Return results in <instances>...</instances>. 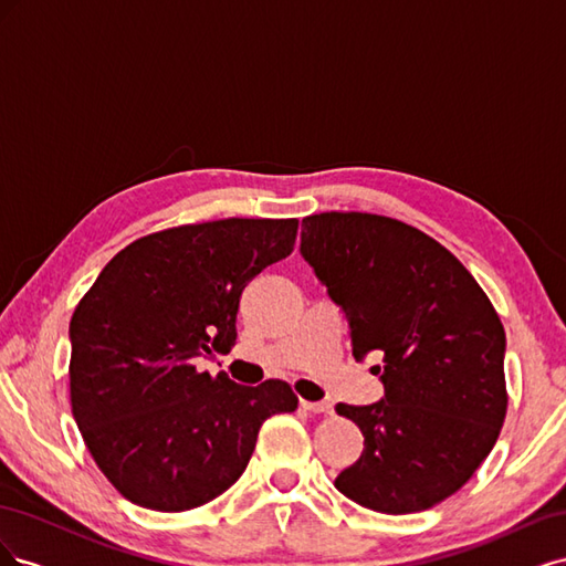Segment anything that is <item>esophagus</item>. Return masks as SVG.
Wrapping results in <instances>:
<instances>
[{
    "label": "esophagus",
    "instance_id": "34e87169",
    "mask_svg": "<svg viewBox=\"0 0 566 566\" xmlns=\"http://www.w3.org/2000/svg\"><path fill=\"white\" fill-rule=\"evenodd\" d=\"M300 406L304 410H310V413H333V406L325 403V401H300Z\"/></svg>",
    "mask_w": 566,
    "mask_h": 566
}]
</instances>
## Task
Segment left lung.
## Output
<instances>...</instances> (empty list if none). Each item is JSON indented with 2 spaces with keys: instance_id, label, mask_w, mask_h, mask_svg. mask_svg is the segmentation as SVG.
Masks as SVG:
<instances>
[{
  "instance_id": "obj_1",
  "label": "left lung",
  "mask_w": 566,
  "mask_h": 566,
  "mask_svg": "<svg viewBox=\"0 0 566 566\" xmlns=\"http://www.w3.org/2000/svg\"><path fill=\"white\" fill-rule=\"evenodd\" d=\"M300 254L373 352L385 397L337 403L364 453L335 479L354 503L408 515L449 499L491 453L505 420V331L484 290L434 238L364 212L302 219Z\"/></svg>"
}]
</instances>
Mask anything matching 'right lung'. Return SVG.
<instances>
[{"mask_svg":"<svg viewBox=\"0 0 566 566\" xmlns=\"http://www.w3.org/2000/svg\"><path fill=\"white\" fill-rule=\"evenodd\" d=\"M297 219H221L139 238L98 273L71 321V401L84 443L132 503L184 512L248 468L266 418L293 413L285 382L217 378L243 287L293 252Z\"/></svg>","mask_w":566,"mask_h":566,"instance_id":"add662e5","label":"right lung"}]
</instances>
